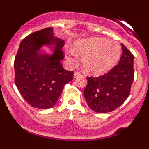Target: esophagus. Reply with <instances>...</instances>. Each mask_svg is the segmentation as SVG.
<instances>
[{"instance_id":"1","label":"esophagus","mask_w":149,"mask_h":149,"mask_svg":"<svg viewBox=\"0 0 149 149\" xmlns=\"http://www.w3.org/2000/svg\"><path fill=\"white\" fill-rule=\"evenodd\" d=\"M81 75H82V74H81V72H75L74 73V78H77V77H81Z\"/></svg>"}]
</instances>
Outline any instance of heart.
<instances>
[{"label": "heart", "mask_w": 149, "mask_h": 149, "mask_svg": "<svg viewBox=\"0 0 149 149\" xmlns=\"http://www.w3.org/2000/svg\"><path fill=\"white\" fill-rule=\"evenodd\" d=\"M76 54L83 56L82 65L87 73L98 75L108 72L116 65L121 55L118 43L103 39H94L77 42L74 47ZM74 56V53L72 52Z\"/></svg>", "instance_id": "1"}]
</instances>
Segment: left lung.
Wrapping results in <instances>:
<instances>
[{
    "mask_svg": "<svg viewBox=\"0 0 149 149\" xmlns=\"http://www.w3.org/2000/svg\"><path fill=\"white\" fill-rule=\"evenodd\" d=\"M119 63L104 75L87 77L84 95L91 110L96 113H110L125 101L134 79V55L122 44Z\"/></svg>",
    "mask_w": 149,
    "mask_h": 149,
    "instance_id": "1",
    "label": "left lung"
}]
</instances>
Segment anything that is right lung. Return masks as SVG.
Listing matches in <instances>:
<instances>
[{"instance_id": "obj_1", "label": "right lung", "mask_w": 149, "mask_h": 149, "mask_svg": "<svg viewBox=\"0 0 149 149\" xmlns=\"http://www.w3.org/2000/svg\"><path fill=\"white\" fill-rule=\"evenodd\" d=\"M65 42L47 27L30 34L21 42L15 57V83L24 99L30 106L51 108L57 101L64 86L73 80L74 72L64 69L61 61ZM44 44H54L51 55L39 52Z\"/></svg>"}]
</instances>
